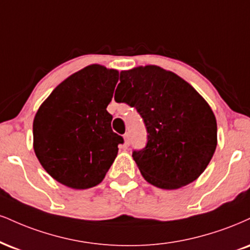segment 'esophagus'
Listing matches in <instances>:
<instances>
[{"label":"esophagus","instance_id":"esophagus-1","mask_svg":"<svg viewBox=\"0 0 250 250\" xmlns=\"http://www.w3.org/2000/svg\"><path fill=\"white\" fill-rule=\"evenodd\" d=\"M123 138H125V146H129V143H130V135H129V133L125 134V136H123Z\"/></svg>","mask_w":250,"mask_h":250}]
</instances>
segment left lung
<instances>
[{"instance_id": "1", "label": "left lung", "mask_w": 250, "mask_h": 250, "mask_svg": "<svg viewBox=\"0 0 250 250\" xmlns=\"http://www.w3.org/2000/svg\"><path fill=\"white\" fill-rule=\"evenodd\" d=\"M120 81L115 101L136 108L148 131L146 148L133 152L144 179L164 190L194 182L218 143L209 104L188 81L156 65L122 71Z\"/></svg>"}]
</instances>
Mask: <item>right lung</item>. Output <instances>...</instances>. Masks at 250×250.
<instances>
[{"label": "right lung", "mask_w": 250, "mask_h": 250, "mask_svg": "<svg viewBox=\"0 0 250 250\" xmlns=\"http://www.w3.org/2000/svg\"><path fill=\"white\" fill-rule=\"evenodd\" d=\"M119 71L93 64L53 89L34 119V150L45 171L76 190L104 180L123 138L107 112Z\"/></svg>", "instance_id": "1"}]
</instances>
